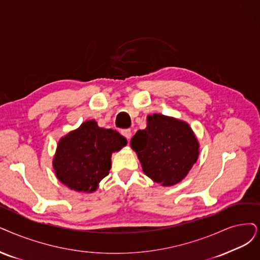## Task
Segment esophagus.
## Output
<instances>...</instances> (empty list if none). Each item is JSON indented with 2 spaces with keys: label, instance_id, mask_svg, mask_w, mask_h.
<instances>
[{
  "label": "esophagus",
  "instance_id": "esophagus-1",
  "mask_svg": "<svg viewBox=\"0 0 260 260\" xmlns=\"http://www.w3.org/2000/svg\"><path fill=\"white\" fill-rule=\"evenodd\" d=\"M121 134L122 136L126 138L128 141L131 139V136H132V132H131V130L130 129H123L122 131H121Z\"/></svg>",
  "mask_w": 260,
  "mask_h": 260
}]
</instances>
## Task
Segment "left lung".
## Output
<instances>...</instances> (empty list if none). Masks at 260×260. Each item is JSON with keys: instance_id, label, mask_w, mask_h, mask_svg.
<instances>
[{"instance_id": "left-lung-1", "label": "left lung", "mask_w": 260, "mask_h": 260, "mask_svg": "<svg viewBox=\"0 0 260 260\" xmlns=\"http://www.w3.org/2000/svg\"><path fill=\"white\" fill-rule=\"evenodd\" d=\"M143 172L154 182L174 185L181 181L199 157V142L188 123L153 114L147 127L131 140Z\"/></svg>"}]
</instances>
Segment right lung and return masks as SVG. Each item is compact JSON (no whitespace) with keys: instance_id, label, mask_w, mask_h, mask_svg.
Wrapping results in <instances>:
<instances>
[{"instance_id":"add662e5","label":"right lung","mask_w":260,"mask_h":260,"mask_svg":"<svg viewBox=\"0 0 260 260\" xmlns=\"http://www.w3.org/2000/svg\"><path fill=\"white\" fill-rule=\"evenodd\" d=\"M126 144L117 131L99 128L95 120L85 121L57 145L53 161L57 178L76 191H95L109 175L112 152Z\"/></svg>"}]
</instances>
